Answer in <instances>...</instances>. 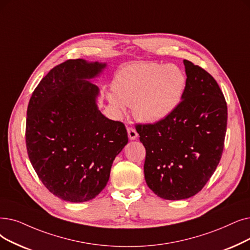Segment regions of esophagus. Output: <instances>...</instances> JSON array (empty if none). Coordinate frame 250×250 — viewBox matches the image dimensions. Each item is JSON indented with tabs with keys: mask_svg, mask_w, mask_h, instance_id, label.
I'll list each match as a JSON object with an SVG mask.
<instances>
[{
	"mask_svg": "<svg viewBox=\"0 0 250 250\" xmlns=\"http://www.w3.org/2000/svg\"><path fill=\"white\" fill-rule=\"evenodd\" d=\"M127 135L131 140H135L138 137V133L136 132V129L133 126H127Z\"/></svg>",
	"mask_w": 250,
	"mask_h": 250,
	"instance_id": "1",
	"label": "esophagus"
}]
</instances>
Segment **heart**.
<instances>
[{
  "label": "heart",
  "mask_w": 250,
  "mask_h": 250,
  "mask_svg": "<svg viewBox=\"0 0 250 250\" xmlns=\"http://www.w3.org/2000/svg\"><path fill=\"white\" fill-rule=\"evenodd\" d=\"M186 75L175 65L138 63L124 67L115 75L108 100L122 113L132 106L138 121L157 123L179 105L186 88Z\"/></svg>",
  "instance_id": "b5f03b06"
}]
</instances>
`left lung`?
<instances>
[{"label": "left lung", "instance_id": "8db88e82", "mask_svg": "<svg viewBox=\"0 0 250 250\" xmlns=\"http://www.w3.org/2000/svg\"><path fill=\"white\" fill-rule=\"evenodd\" d=\"M183 62L187 83L176 109L160 122L136 125L146 149L147 185L167 200L201 191L221 160L227 131V102L218 83L198 65Z\"/></svg>", "mask_w": 250, "mask_h": 250}]
</instances>
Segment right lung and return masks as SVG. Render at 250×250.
<instances>
[{"label": "right lung", "instance_id": "1", "mask_svg": "<svg viewBox=\"0 0 250 250\" xmlns=\"http://www.w3.org/2000/svg\"><path fill=\"white\" fill-rule=\"evenodd\" d=\"M105 66L64 61L42 78L28 103L25 142L31 166L45 187L65 201L95 198L128 141L125 125L97 108L98 86L85 82Z\"/></svg>", "mask_w": 250, "mask_h": 250}]
</instances>
